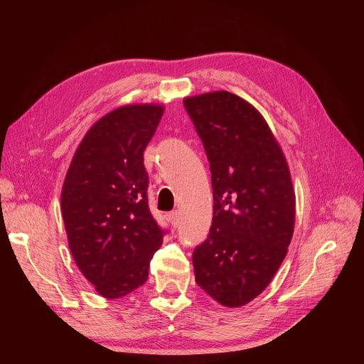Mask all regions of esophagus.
<instances>
[{
	"label": "esophagus",
	"instance_id": "obj_1",
	"mask_svg": "<svg viewBox=\"0 0 364 364\" xmlns=\"http://www.w3.org/2000/svg\"><path fill=\"white\" fill-rule=\"evenodd\" d=\"M167 220L172 223V227H176L178 223H180V213L178 211H172V213H168L167 214Z\"/></svg>",
	"mask_w": 364,
	"mask_h": 364
}]
</instances>
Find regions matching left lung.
Segmentation results:
<instances>
[{
  "label": "left lung",
  "mask_w": 364,
  "mask_h": 364,
  "mask_svg": "<svg viewBox=\"0 0 364 364\" xmlns=\"http://www.w3.org/2000/svg\"><path fill=\"white\" fill-rule=\"evenodd\" d=\"M211 168L214 214L192 255L196 282L220 305L249 304L267 288L294 233L288 162L264 117L231 92L184 98Z\"/></svg>",
  "instance_id": "obj_1"
}]
</instances>
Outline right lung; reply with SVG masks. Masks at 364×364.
<instances>
[{"label": "right lung", "mask_w": 364, "mask_h": 364, "mask_svg": "<svg viewBox=\"0 0 364 364\" xmlns=\"http://www.w3.org/2000/svg\"><path fill=\"white\" fill-rule=\"evenodd\" d=\"M164 114L161 105H128L92 127L67 170L60 210L76 266L100 296L119 299L149 278L164 230L146 198L144 150Z\"/></svg>", "instance_id": "1"}]
</instances>
